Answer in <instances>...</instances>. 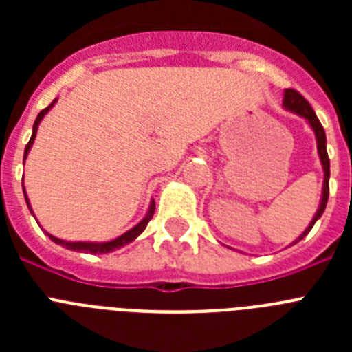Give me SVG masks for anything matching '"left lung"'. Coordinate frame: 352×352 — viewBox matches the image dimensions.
<instances>
[{
	"label": "left lung",
	"mask_w": 352,
	"mask_h": 352,
	"mask_svg": "<svg viewBox=\"0 0 352 352\" xmlns=\"http://www.w3.org/2000/svg\"><path fill=\"white\" fill-rule=\"evenodd\" d=\"M284 107L289 109V111H292V113L300 114V116H303L305 120L309 121L310 126L314 129V132H316V138H317V151H319V157H321V164H322V169H324V185H322V199H321V206H319V210H317L316 217L312 219V222H310V226L305 229L303 234L300 236V239H303L305 236L309 234L310 229L314 227V223H316V220L321 217L322 213H324V208H326V203H328V195H329V158H328V151H326V133H324V129H322L321 121L317 120L316 113H314V109L310 107V104L307 100H305V96L301 95L300 91H296V89H285L284 93ZM300 239H296V241H300ZM294 241V243H296Z\"/></svg>",
	"instance_id": "left-lung-1"
}]
</instances>
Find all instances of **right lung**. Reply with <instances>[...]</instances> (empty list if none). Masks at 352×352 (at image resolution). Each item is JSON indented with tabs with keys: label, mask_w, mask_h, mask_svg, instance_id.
<instances>
[{
	"label": "right lung",
	"mask_w": 352,
	"mask_h": 352,
	"mask_svg": "<svg viewBox=\"0 0 352 352\" xmlns=\"http://www.w3.org/2000/svg\"><path fill=\"white\" fill-rule=\"evenodd\" d=\"M56 100H52V104L49 105V107H45L43 111H40L38 116H36L35 120V125H33V133H31V139L30 142L26 144V149H24V160H26V155L28 151L31 149V144H33V141H35V135H36V129H38V123L42 121V118L47 114L49 109L54 105ZM24 197H26V192H24ZM26 203H28V208H30V201H28L26 197ZM155 213V201H151V204H149V211L148 214H146L144 219L141 220V222L138 223V226L133 227V229H130V231H126L125 234H121L120 238L113 239V241H105V243H88V241H63V239L56 238V236H51L49 234V238L54 241V243L61 245V247L68 248V250H77V252H89V254H107V252H113L116 250V248H121L125 247L126 243H130V241H133V239L138 238L139 234H141L142 231L146 229V226H148V222L151 220V217H153Z\"/></svg>",
	"instance_id": "obj_1"
}]
</instances>
